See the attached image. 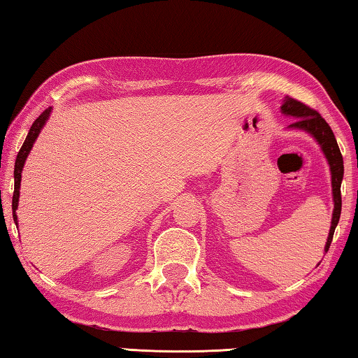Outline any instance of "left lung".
<instances>
[{"instance_id":"left-lung-1","label":"left lung","mask_w":358,"mask_h":358,"mask_svg":"<svg viewBox=\"0 0 358 358\" xmlns=\"http://www.w3.org/2000/svg\"><path fill=\"white\" fill-rule=\"evenodd\" d=\"M281 113L286 115V117L295 118L294 123L287 126V129L301 131V132H306V134H310L314 141L317 142L320 150H322L327 162H329L330 175H331L333 215H331V226L329 230V237H327V243L324 248V251L327 252L333 240V234H335V229L338 226L339 216H341V181L344 175L341 151H339L335 134H333L329 123H327V121L320 117L316 110H313V108L301 104V102L286 96L281 106Z\"/></svg>"}]
</instances>
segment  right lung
Returning <instances> with one entry per match:
<instances>
[{"mask_svg": "<svg viewBox=\"0 0 358 358\" xmlns=\"http://www.w3.org/2000/svg\"><path fill=\"white\" fill-rule=\"evenodd\" d=\"M53 108L48 107L47 110L42 112L38 118H36L34 123L31 124V128H29L28 136L25 138V142H23L22 148L19 151V155H17V159H15V167H14V196H12V217H14V222L15 226H19V220H17V213L15 210L19 208V199H20V181H22V172H23V166H25V161L29 155V151H31L33 145L36 142V138L41 134L42 128H44L48 117H50Z\"/></svg>", "mask_w": 358, "mask_h": 358, "instance_id": "right-lung-1", "label": "right lung"}]
</instances>
